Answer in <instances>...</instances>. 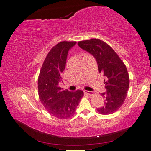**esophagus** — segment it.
Wrapping results in <instances>:
<instances>
[{"label": "esophagus", "mask_w": 151, "mask_h": 151, "mask_svg": "<svg viewBox=\"0 0 151 151\" xmlns=\"http://www.w3.org/2000/svg\"><path fill=\"white\" fill-rule=\"evenodd\" d=\"M84 92L86 93L87 94H88L89 96H93L95 94V93L93 92V91H84Z\"/></svg>", "instance_id": "obj_1"}]
</instances>
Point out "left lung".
I'll list each match as a JSON object with an SVG mask.
<instances>
[{
	"label": "left lung",
	"instance_id": "obj_1",
	"mask_svg": "<svg viewBox=\"0 0 151 151\" xmlns=\"http://www.w3.org/2000/svg\"><path fill=\"white\" fill-rule=\"evenodd\" d=\"M80 48L93 55L98 63V71L104 76L106 92L101 94L104 106L97 108L102 115L116 111L123 104L129 88V76L125 65L109 45L99 39L78 42Z\"/></svg>",
	"mask_w": 151,
	"mask_h": 151
}]
</instances>
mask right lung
<instances>
[{"instance_id":"1","label":"right lung","mask_w":151,"mask_h":151,"mask_svg":"<svg viewBox=\"0 0 151 151\" xmlns=\"http://www.w3.org/2000/svg\"><path fill=\"white\" fill-rule=\"evenodd\" d=\"M76 42H63L54 46L45 58L38 79L40 100L50 115L60 119L74 115L84 93L62 90L58 83L65 68L68 52Z\"/></svg>"}]
</instances>
